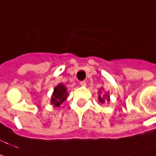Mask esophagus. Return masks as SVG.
Here are the masks:
<instances>
[{"label": "esophagus", "mask_w": 156, "mask_h": 156, "mask_svg": "<svg viewBox=\"0 0 156 156\" xmlns=\"http://www.w3.org/2000/svg\"><path fill=\"white\" fill-rule=\"evenodd\" d=\"M80 85H81L82 87H85V86L87 85V83H86V82L85 81H82L81 83H80Z\"/></svg>", "instance_id": "1"}]
</instances>
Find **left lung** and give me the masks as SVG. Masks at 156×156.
Instances as JSON below:
<instances>
[{
    "mask_svg": "<svg viewBox=\"0 0 156 156\" xmlns=\"http://www.w3.org/2000/svg\"><path fill=\"white\" fill-rule=\"evenodd\" d=\"M104 90V88H101L99 90H98V101L100 102L101 104H105V103H106V102H109V100H110V98H109V94H108V92L106 93L105 92V94L104 95H101V94H103L102 93V91Z\"/></svg>",
    "mask_w": 156,
    "mask_h": 156,
    "instance_id": "8db88e82",
    "label": "left lung"
}]
</instances>
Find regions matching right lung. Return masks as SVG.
I'll list each match as a JSON object with an SVG mask.
<instances>
[{
    "instance_id": "right-lung-1",
    "label": "right lung",
    "mask_w": 156,
    "mask_h": 156,
    "mask_svg": "<svg viewBox=\"0 0 156 156\" xmlns=\"http://www.w3.org/2000/svg\"><path fill=\"white\" fill-rule=\"evenodd\" d=\"M68 95V89L63 83H58L53 89L51 97V105L59 107L67 99Z\"/></svg>"
}]
</instances>
